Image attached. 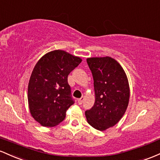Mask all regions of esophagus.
I'll return each instance as SVG.
<instances>
[{
  "label": "esophagus",
  "mask_w": 160,
  "mask_h": 160,
  "mask_svg": "<svg viewBox=\"0 0 160 160\" xmlns=\"http://www.w3.org/2000/svg\"><path fill=\"white\" fill-rule=\"evenodd\" d=\"M85 98H84V97H82V98H79V99L78 100V103L79 105H81V104H82V103H83V100Z\"/></svg>",
  "instance_id": "esophagus-1"
}]
</instances>
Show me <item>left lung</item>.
<instances>
[{
    "label": "left lung",
    "instance_id": "1",
    "mask_svg": "<svg viewBox=\"0 0 160 160\" xmlns=\"http://www.w3.org/2000/svg\"><path fill=\"white\" fill-rule=\"evenodd\" d=\"M87 62L94 78L95 102L85 111V116L90 125L103 132L119 122L126 111L128 80L122 66L112 57H90Z\"/></svg>",
    "mask_w": 160,
    "mask_h": 160
}]
</instances>
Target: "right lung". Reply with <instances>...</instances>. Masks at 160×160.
<instances>
[{
  "label": "right lung",
  "mask_w": 160,
  "mask_h": 160,
  "mask_svg": "<svg viewBox=\"0 0 160 160\" xmlns=\"http://www.w3.org/2000/svg\"><path fill=\"white\" fill-rule=\"evenodd\" d=\"M82 59L62 50L48 52L38 61L28 85L30 113L44 127L56 126L74 103L68 75Z\"/></svg>",
  "instance_id": "obj_1"
}]
</instances>
